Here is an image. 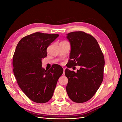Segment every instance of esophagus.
<instances>
[{"instance_id": "obj_1", "label": "esophagus", "mask_w": 122, "mask_h": 122, "mask_svg": "<svg viewBox=\"0 0 122 122\" xmlns=\"http://www.w3.org/2000/svg\"><path fill=\"white\" fill-rule=\"evenodd\" d=\"M63 70H64V72H63V73H62V75L64 76L65 75V69L64 68Z\"/></svg>"}]
</instances>
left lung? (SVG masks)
<instances>
[{
    "mask_svg": "<svg viewBox=\"0 0 122 122\" xmlns=\"http://www.w3.org/2000/svg\"><path fill=\"white\" fill-rule=\"evenodd\" d=\"M67 35L71 47L67 67L79 66L80 68L76 72L66 69L65 75L68 79L66 91L73 102L83 103L93 97L103 81L104 55L92 35L83 31L71 32Z\"/></svg>",
    "mask_w": 122,
    "mask_h": 122,
    "instance_id": "8db88e82",
    "label": "left lung"
}]
</instances>
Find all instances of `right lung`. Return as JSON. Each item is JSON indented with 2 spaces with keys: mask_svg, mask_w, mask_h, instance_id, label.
<instances>
[{
  "mask_svg": "<svg viewBox=\"0 0 122 122\" xmlns=\"http://www.w3.org/2000/svg\"><path fill=\"white\" fill-rule=\"evenodd\" d=\"M58 36L38 32L26 36L20 40L14 52L15 77L21 90L35 102L44 103L50 100L63 73V69L57 64L48 70L42 67L47 47Z\"/></svg>",
  "mask_w": 122,
  "mask_h": 122,
  "instance_id": "right-lung-1",
  "label": "right lung"
}]
</instances>
